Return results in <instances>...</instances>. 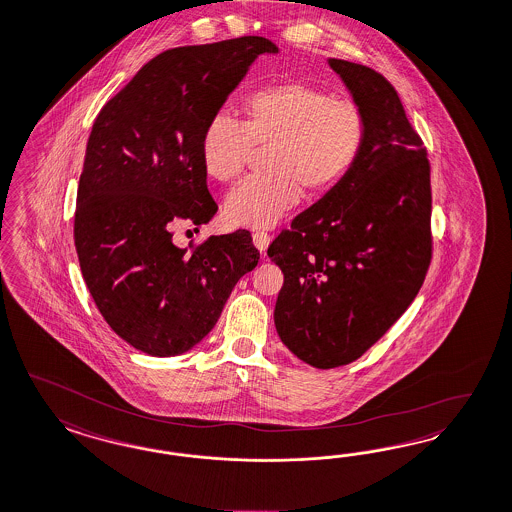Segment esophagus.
Segmentation results:
<instances>
[{
	"mask_svg": "<svg viewBox=\"0 0 512 512\" xmlns=\"http://www.w3.org/2000/svg\"><path fill=\"white\" fill-rule=\"evenodd\" d=\"M270 244V236L265 232H255L253 234V246L257 247L263 255L266 253V247Z\"/></svg>",
	"mask_w": 512,
	"mask_h": 512,
	"instance_id": "34e87169",
	"label": "esophagus"
}]
</instances>
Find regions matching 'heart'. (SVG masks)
Listing matches in <instances>:
<instances>
[{"label":"heart","instance_id":"b5f03b06","mask_svg":"<svg viewBox=\"0 0 512 512\" xmlns=\"http://www.w3.org/2000/svg\"><path fill=\"white\" fill-rule=\"evenodd\" d=\"M246 121L215 115L200 138L206 176L229 183L244 172L253 145H268L270 174L247 177L223 204L234 227L272 229L302 198L325 193L352 172L367 141V119L352 100L287 81L247 96Z\"/></svg>","mask_w":512,"mask_h":512}]
</instances>
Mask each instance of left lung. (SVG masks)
Returning <instances> with one entry per match:
<instances>
[{"label":"left lung","mask_w":512,"mask_h":512,"mask_svg":"<svg viewBox=\"0 0 512 512\" xmlns=\"http://www.w3.org/2000/svg\"><path fill=\"white\" fill-rule=\"evenodd\" d=\"M367 119L352 172L282 232L276 331L300 361L335 369L361 357L405 314L431 261L429 160L399 94L376 71L329 58Z\"/></svg>","instance_id":"1"}]
</instances>
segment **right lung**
<instances>
[{"instance_id":"add662e5","label":"right lung","mask_w":512,"mask_h":512,"mask_svg":"<svg viewBox=\"0 0 512 512\" xmlns=\"http://www.w3.org/2000/svg\"><path fill=\"white\" fill-rule=\"evenodd\" d=\"M266 37L179 47L155 56L92 124L77 191L75 249L107 325L136 350H193L238 280L259 263L251 236H212L189 251L170 223L200 227L217 212L200 138L261 54Z\"/></svg>"}]
</instances>
